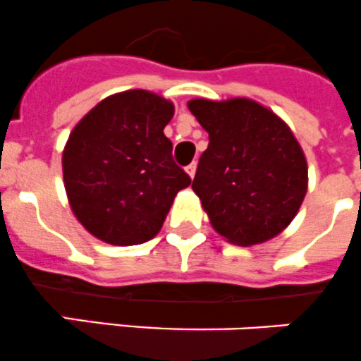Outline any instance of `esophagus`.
Masks as SVG:
<instances>
[{
	"label": "esophagus",
	"mask_w": 361,
	"mask_h": 361,
	"mask_svg": "<svg viewBox=\"0 0 361 361\" xmlns=\"http://www.w3.org/2000/svg\"><path fill=\"white\" fill-rule=\"evenodd\" d=\"M195 169H197V166H195V162H192L190 166H187V169H185V171H187L188 176L194 178L195 176Z\"/></svg>",
	"instance_id": "obj_1"
}]
</instances>
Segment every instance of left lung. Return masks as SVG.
I'll return each instance as SVG.
<instances>
[{
	"label": "left lung",
	"instance_id": "obj_1",
	"mask_svg": "<svg viewBox=\"0 0 361 361\" xmlns=\"http://www.w3.org/2000/svg\"><path fill=\"white\" fill-rule=\"evenodd\" d=\"M187 106L209 135L192 190L213 229L240 247L281 234L309 187L305 153L288 123L243 97L194 99Z\"/></svg>",
	"mask_w": 361,
	"mask_h": 361
}]
</instances>
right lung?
<instances>
[{"label":"right lung","instance_id":"obj_1","mask_svg":"<svg viewBox=\"0 0 361 361\" xmlns=\"http://www.w3.org/2000/svg\"><path fill=\"white\" fill-rule=\"evenodd\" d=\"M174 106L157 93L128 90L97 104L70 132L63 183L73 215L111 245L157 236L190 178L173 160L164 128Z\"/></svg>","mask_w":361,"mask_h":361}]
</instances>
